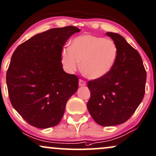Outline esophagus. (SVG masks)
Wrapping results in <instances>:
<instances>
[{
	"instance_id": "obj_1",
	"label": "esophagus",
	"mask_w": 156,
	"mask_h": 156,
	"mask_svg": "<svg viewBox=\"0 0 156 156\" xmlns=\"http://www.w3.org/2000/svg\"><path fill=\"white\" fill-rule=\"evenodd\" d=\"M79 85H80V87L85 86L86 85V82H85V81H84V80H80V81H79Z\"/></svg>"
}]
</instances>
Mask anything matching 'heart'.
<instances>
[{
    "mask_svg": "<svg viewBox=\"0 0 156 156\" xmlns=\"http://www.w3.org/2000/svg\"><path fill=\"white\" fill-rule=\"evenodd\" d=\"M118 56V48L112 39L90 34L79 36L72 40L70 48L61 54L63 67L74 73L80 66L84 75L91 80L104 77L112 70Z\"/></svg>",
    "mask_w": 156,
    "mask_h": 156,
    "instance_id": "1",
    "label": "heart"
}]
</instances>
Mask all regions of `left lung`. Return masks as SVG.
I'll return each mask as SVG.
<instances>
[{
	"label": "left lung",
	"mask_w": 156,
	"mask_h": 156,
	"mask_svg": "<svg viewBox=\"0 0 156 156\" xmlns=\"http://www.w3.org/2000/svg\"><path fill=\"white\" fill-rule=\"evenodd\" d=\"M106 34L118 46V58L106 76L88 82L91 96L87 107L98 124L113 126L126 122L142 102L146 72L140 54L122 36Z\"/></svg>",
	"instance_id": "1"
}]
</instances>
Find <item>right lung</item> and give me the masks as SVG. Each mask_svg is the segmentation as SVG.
Here are the masks:
<instances>
[{
	"instance_id": "obj_1",
	"label": "right lung",
	"mask_w": 156,
	"mask_h": 156,
	"mask_svg": "<svg viewBox=\"0 0 156 156\" xmlns=\"http://www.w3.org/2000/svg\"><path fill=\"white\" fill-rule=\"evenodd\" d=\"M80 30L54 28L16 48L6 74L13 108L28 123L45 129L57 125L69 99L77 91V76L66 73L61 54L68 38Z\"/></svg>"
}]
</instances>
